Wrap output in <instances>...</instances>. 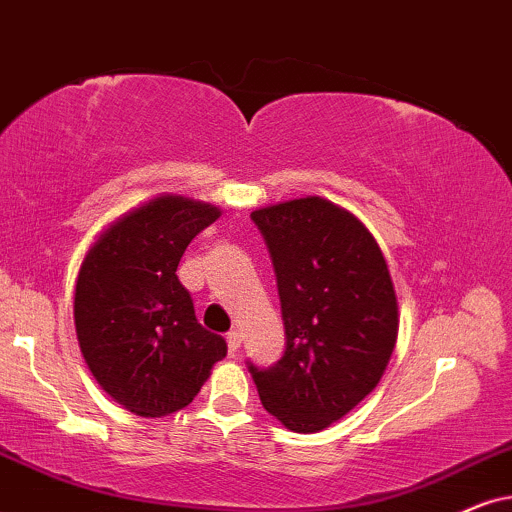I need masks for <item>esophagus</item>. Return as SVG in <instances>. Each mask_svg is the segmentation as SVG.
I'll use <instances>...</instances> for the list:
<instances>
[{"label":"esophagus","instance_id":"obj_1","mask_svg":"<svg viewBox=\"0 0 512 512\" xmlns=\"http://www.w3.org/2000/svg\"><path fill=\"white\" fill-rule=\"evenodd\" d=\"M226 345H229V352L231 354H236L238 349H241V333L231 331L229 335H226Z\"/></svg>","mask_w":512,"mask_h":512}]
</instances>
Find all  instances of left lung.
<instances>
[{"mask_svg": "<svg viewBox=\"0 0 512 512\" xmlns=\"http://www.w3.org/2000/svg\"><path fill=\"white\" fill-rule=\"evenodd\" d=\"M281 297L286 352L248 364L271 416L321 432L383 378L397 345L399 307L383 250L352 212L307 196L252 212Z\"/></svg>", "mask_w": 512, "mask_h": 512, "instance_id": "8db88e82", "label": "left lung"}]
</instances>
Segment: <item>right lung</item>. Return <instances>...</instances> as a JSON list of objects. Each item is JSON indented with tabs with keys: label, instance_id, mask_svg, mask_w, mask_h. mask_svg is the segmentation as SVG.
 I'll use <instances>...</instances> for the list:
<instances>
[{
	"label": "right lung",
	"instance_id": "1",
	"mask_svg": "<svg viewBox=\"0 0 512 512\" xmlns=\"http://www.w3.org/2000/svg\"><path fill=\"white\" fill-rule=\"evenodd\" d=\"M217 217L215 205L167 193L115 219L84 255L77 342L96 383L134 416L189 406L226 357L224 338L200 326L177 278L186 245Z\"/></svg>",
	"mask_w": 512,
	"mask_h": 512
}]
</instances>
